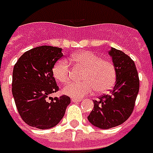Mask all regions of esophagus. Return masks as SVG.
I'll return each mask as SVG.
<instances>
[{
	"label": "esophagus",
	"instance_id": "34e87169",
	"mask_svg": "<svg viewBox=\"0 0 153 153\" xmlns=\"http://www.w3.org/2000/svg\"><path fill=\"white\" fill-rule=\"evenodd\" d=\"M82 99H77V98H72V99H71V101L75 103L80 102V101H82Z\"/></svg>",
	"mask_w": 153,
	"mask_h": 153
}]
</instances>
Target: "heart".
<instances>
[{
  "label": "heart",
  "instance_id": "b5f03b06",
  "mask_svg": "<svg viewBox=\"0 0 153 153\" xmlns=\"http://www.w3.org/2000/svg\"><path fill=\"white\" fill-rule=\"evenodd\" d=\"M71 59L76 66L85 69L82 76V79L84 81L65 86L63 88L65 94L82 98L94 89L98 93L107 91L115 83L117 71L112 62L101 59L97 54L86 50L73 53ZM53 74L59 82H68L71 78V69L67 60L61 59L56 62L53 67Z\"/></svg>",
  "mask_w": 153,
  "mask_h": 153
}]
</instances>
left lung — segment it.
<instances>
[{
	"instance_id": "1",
	"label": "left lung",
	"mask_w": 153,
	"mask_h": 153,
	"mask_svg": "<svg viewBox=\"0 0 153 153\" xmlns=\"http://www.w3.org/2000/svg\"><path fill=\"white\" fill-rule=\"evenodd\" d=\"M117 71L114 88L98 100L88 117L99 128L107 129L118 126L130 117L139 93L140 81L134 62L129 56L114 48L109 51Z\"/></svg>"
}]
</instances>
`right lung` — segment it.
I'll return each instance as SVG.
<instances>
[{
    "label": "right lung",
    "instance_id": "1",
    "mask_svg": "<svg viewBox=\"0 0 153 153\" xmlns=\"http://www.w3.org/2000/svg\"><path fill=\"white\" fill-rule=\"evenodd\" d=\"M62 57L60 48L41 46L25 52L15 64L12 92L21 118L30 126L40 129L56 126L71 103L66 95L50 97L59 90L53 67Z\"/></svg>",
    "mask_w": 153,
    "mask_h": 153
}]
</instances>
